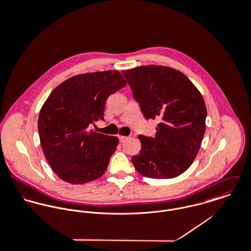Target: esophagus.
<instances>
[{"label":"esophagus","mask_w":251,"mask_h":251,"mask_svg":"<svg viewBox=\"0 0 251 251\" xmlns=\"http://www.w3.org/2000/svg\"><path fill=\"white\" fill-rule=\"evenodd\" d=\"M126 139H127V137H126V136H122V135H119V140H120V142H121V143L125 142Z\"/></svg>","instance_id":"1"}]
</instances>
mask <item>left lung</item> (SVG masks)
<instances>
[{"mask_svg": "<svg viewBox=\"0 0 251 251\" xmlns=\"http://www.w3.org/2000/svg\"><path fill=\"white\" fill-rule=\"evenodd\" d=\"M144 117L157 119L154 137L139 135L141 151L131 161L151 179L182 174L195 159L206 131L207 108L193 83L181 72L163 66L123 71Z\"/></svg>", "mask_w": 251, "mask_h": 251, "instance_id": "obj_1", "label": "left lung"}]
</instances>
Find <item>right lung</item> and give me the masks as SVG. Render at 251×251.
I'll use <instances>...</instances> for the list:
<instances>
[{"instance_id": "add662e5", "label": "right lung", "mask_w": 251, "mask_h": 251, "mask_svg": "<svg viewBox=\"0 0 251 251\" xmlns=\"http://www.w3.org/2000/svg\"><path fill=\"white\" fill-rule=\"evenodd\" d=\"M126 85L118 71L75 75L56 87L38 116L44 155L58 177L72 184L100 178L119 143L90 130L103 120L108 97Z\"/></svg>"}]
</instances>
